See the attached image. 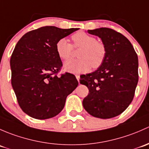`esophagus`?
<instances>
[{
    "instance_id": "esophagus-1",
    "label": "esophagus",
    "mask_w": 149,
    "mask_h": 149,
    "mask_svg": "<svg viewBox=\"0 0 149 149\" xmlns=\"http://www.w3.org/2000/svg\"><path fill=\"white\" fill-rule=\"evenodd\" d=\"M76 78H77V79L78 82H79V78H80V77H79V75L77 74V75H76Z\"/></svg>"
}]
</instances>
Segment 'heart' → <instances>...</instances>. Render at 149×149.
Here are the masks:
<instances>
[{
	"mask_svg": "<svg viewBox=\"0 0 149 149\" xmlns=\"http://www.w3.org/2000/svg\"><path fill=\"white\" fill-rule=\"evenodd\" d=\"M72 39L74 48H80L76 60L67 61L64 64L65 71L72 73H83L91 68H98L106 55V49L102 43L97 41L95 38L83 31H79L72 35ZM59 57L62 60L70 58L72 47L65 38L59 39L55 46Z\"/></svg>",
	"mask_w": 149,
	"mask_h": 149,
	"instance_id": "obj_1",
	"label": "heart"
}]
</instances>
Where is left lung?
Listing matches in <instances>:
<instances>
[{"instance_id": "left-lung-1", "label": "left lung", "mask_w": 149, "mask_h": 149, "mask_svg": "<svg viewBox=\"0 0 149 149\" xmlns=\"http://www.w3.org/2000/svg\"><path fill=\"white\" fill-rule=\"evenodd\" d=\"M97 36L106 49L104 62L79 80L89 90L82 105L89 114L107 119L121 114L131 104L139 81V60L131 43L108 28L88 30Z\"/></svg>"}]
</instances>
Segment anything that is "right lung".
Wrapping results in <instances>:
<instances>
[{
    "label": "right lung",
    "mask_w": 149,
    "mask_h": 149,
    "mask_svg": "<svg viewBox=\"0 0 149 149\" xmlns=\"http://www.w3.org/2000/svg\"><path fill=\"white\" fill-rule=\"evenodd\" d=\"M78 29L41 27L24 34L16 44L10 60L11 85L18 105L28 116L39 120L54 117L77 87L74 75L56 74L62 62L55 46Z\"/></svg>",
    "instance_id": "obj_1"
}]
</instances>
